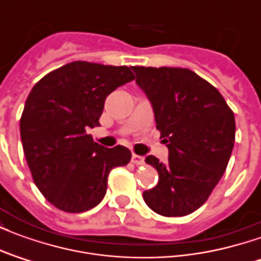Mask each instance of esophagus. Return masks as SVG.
Returning <instances> with one entry per match:
<instances>
[{"label": "esophagus", "mask_w": 261, "mask_h": 261, "mask_svg": "<svg viewBox=\"0 0 261 261\" xmlns=\"http://www.w3.org/2000/svg\"><path fill=\"white\" fill-rule=\"evenodd\" d=\"M131 162L136 165H144L145 159H144V156H141V155H136V153H133V156H131Z\"/></svg>", "instance_id": "esophagus-1"}]
</instances>
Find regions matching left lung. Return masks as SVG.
<instances>
[{
  "label": "left lung",
  "mask_w": 261,
  "mask_h": 261,
  "mask_svg": "<svg viewBox=\"0 0 261 261\" xmlns=\"http://www.w3.org/2000/svg\"><path fill=\"white\" fill-rule=\"evenodd\" d=\"M133 69L169 149L168 164L145 158L159 180L144 192V201L164 217L189 215L207 201L228 166L235 144L233 112L217 88L190 69Z\"/></svg>",
  "instance_id": "left-lung-1"
}]
</instances>
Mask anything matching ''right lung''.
Returning a JSON list of instances; mask_svg holds the SVG:
<instances>
[{
    "label": "right lung",
    "instance_id": "1",
    "mask_svg": "<svg viewBox=\"0 0 261 261\" xmlns=\"http://www.w3.org/2000/svg\"><path fill=\"white\" fill-rule=\"evenodd\" d=\"M134 78L125 65L74 61L33 86L20 117V138L33 181L54 207L91 210L106 194L110 170L130 162V149L102 147L86 130L99 125L109 93Z\"/></svg>",
    "mask_w": 261,
    "mask_h": 261
}]
</instances>
